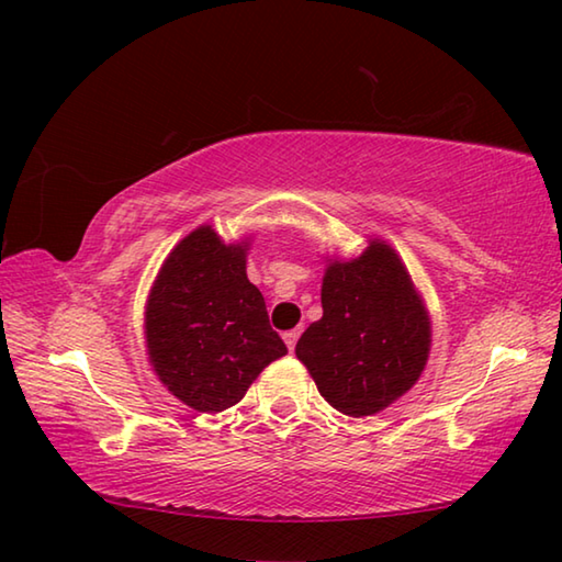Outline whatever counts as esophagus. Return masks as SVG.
Masks as SVG:
<instances>
[{"mask_svg":"<svg viewBox=\"0 0 562 562\" xmlns=\"http://www.w3.org/2000/svg\"><path fill=\"white\" fill-rule=\"evenodd\" d=\"M300 331H302V329H290V331H284V335H282L284 345H288V349H290V351L294 349V345H297V339H300Z\"/></svg>","mask_w":562,"mask_h":562,"instance_id":"1","label":"esophagus"}]
</instances>
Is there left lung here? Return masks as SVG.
Instances as JSON below:
<instances>
[{
	"label": "left lung",
	"instance_id": "obj_1",
	"mask_svg": "<svg viewBox=\"0 0 562 562\" xmlns=\"http://www.w3.org/2000/svg\"><path fill=\"white\" fill-rule=\"evenodd\" d=\"M429 349V310L392 245L372 237L357 258L327 260L322 319L294 355L337 412L361 418L394 404L418 382Z\"/></svg>",
	"mask_w": 562,
	"mask_h": 562
}]
</instances>
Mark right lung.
I'll use <instances>...</instances> for the list:
<instances>
[{"label":"right lung","instance_id":"add662e5","mask_svg":"<svg viewBox=\"0 0 562 562\" xmlns=\"http://www.w3.org/2000/svg\"><path fill=\"white\" fill-rule=\"evenodd\" d=\"M247 247L211 225L186 235L160 265L146 300V351L170 394L195 412H223L245 396L288 347L270 327L262 292L247 280Z\"/></svg>","mask_w":562,"mask_h":562}]
</instances>
